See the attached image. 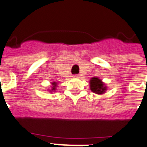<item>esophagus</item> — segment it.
<instances>
[{"instance_id": "1", "label": "esophagus", "mask_w": 147, "mask_h": 147, "mask_svg": "<svg viewBox=\"0 0 147 147\" xmlns=\"http://www.w3.org/2000/svg\"><path fill=\"white\" fill-rule=\"evenodd\" d=\"M74 77H75V78H78L79 76H78V75H74Z\"/></svg>"}]
</instances>
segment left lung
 I'll use <instances>...</instances> for the list:
<instances>
[{
	"label": "left lung",
	"mask_w": 147,
	"mask_h": 147,
	"mask_svg": "<svg viewBox=\"0 0 147 147\" xmlns=\"http://www.w3.org/2000/svg\"><path fill=\"white\" fill-rule=\"evenodd\" d=\"M89 87L91 91L97 95H102L107 90V86L98 77H92L89 81Z\"/></svg>",
	"instance_id": "8db88e82"
}]
</instances>
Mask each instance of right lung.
Here are the masks:
<instances>
[{
  "label": "right lung",
  "mask_w": 147,
  "mask_h": 147,
  "mask_svg": "<svg viewBox=\"0 0 147 147\" xmlns=\"http://www.w3.org/2000/svg\"><path fill=\"white\" fill-rule=\"evenodd\" d=\"M57 86H58V83H57L56 82H51V88H49V92H55Z\"/></svg>",
  "instance_id": "1"
}]
</instances>
